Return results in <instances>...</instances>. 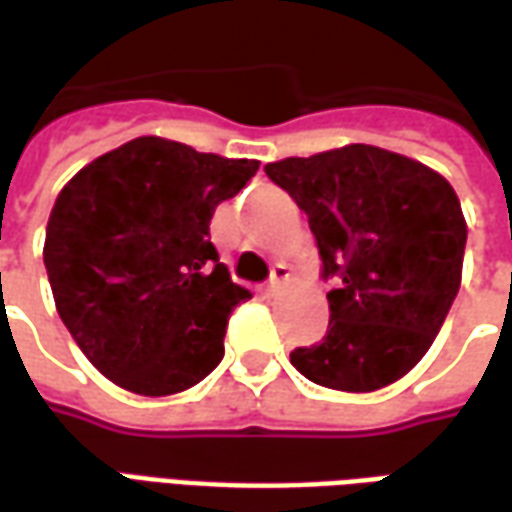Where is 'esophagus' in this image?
Returning a JSON list of instances; mask_svg holds the SVG:
<instances>
[{"label": "esophagus", "instance_id": "34e87169", "mask_svg": "<svg viewBox=\"0 0 512 512\" xmlns=\"http://www.w3.org/2000/svg\"><path fill=\"white\" fill-rule=\"evenodd\" d=\"M288 279H290V268L285 266V263H277L274 271H271V282H268V288H266L268 296H277L279 290L288 285Z\"/></svg>", "mask_w": 512, "mask_h": 512}]
</instances>
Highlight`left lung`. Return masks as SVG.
Here are the masks:
<instances>
[{
    "label": "left lung",
    "instance_id": "1",
    "mask_svg": "<svg viewBox=\"0 0 512 512\" xmlns=\"http://www.w3.org/2000/svg\"><path fill=\"white\" fill-rule=\"evenodd\" d=\"M307 213L323 277H337L321 343L296 348L301 376L376 392L417 365L461 288L466 219L447 178L414 158L345 145L266 164Z\"/></svg>",
    "mask_w": 512,
    "mask_h": 512
}]
</instances>
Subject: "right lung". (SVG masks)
Returning a JSON list of instances; mask_svg holds the SVG:
<instances>
[{
    "label": "right lung",
    "instance_id": "add662e5",
    "mask_svg": "<svg viewBox=\"0 0 512 512\" xmlns=\"http://www.w3.org/2000/svg\"><path fill=\"white\" fill-rule=\"evenodd\" d=\"M257 167L136 136L57 194L43 244L54 304L112 384L175 395L222 362L227 318L252 293L219 263L211 219Z\"/></svg>",
    "mask_w": 512,
    "mask_h": 512
}]
</instances>
